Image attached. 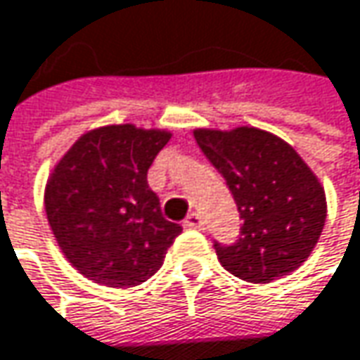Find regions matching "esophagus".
Returning <instances> with one entry per match:
<instances>
[{"mask_svg": "<svg viewBox=\"0 0 360 360\" xmlns=\"http://www.w3.org/2000/svg\"><path fill=\"white\" fill-rule=\"evenodd\" d=\"M203 220H201V216L198 214H189L185 220H183V228H189V230H203Z\"/></svg>", "mask_w": 360, "mask_h": 360, "instance_id": "1", "label": "esophagus"}]
</instances>
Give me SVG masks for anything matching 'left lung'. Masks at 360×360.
<instances>
[{
    "mask_svg": "<svg viewBox=\"0 0 360 360\" xmlns=\"http://www.w3.org/2000/svg\"><path fill=\"white\" fill-rule=\"evenodd\" d=\"M193 136L226 179L243 220L236 243L214 240L224 269L250 283L295 271L326 222V195L311 169L285 140L259 128L195 130Z\"/></svg>",
    "mask_w": 360,
    "mask_h": 360,
    "instance_id": "obj_1",
    "label": "left lung"
}]
</instances>
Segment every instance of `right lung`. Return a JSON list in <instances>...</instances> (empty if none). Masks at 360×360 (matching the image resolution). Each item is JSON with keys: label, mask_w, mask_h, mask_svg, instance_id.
Segmentation results:
<instances>
[{"label": "right lung", "mask_w": 360, "mask_h": 360, "mask_svg": "<svg viewBox=\"0 0 360 360\" xmlns=\"http://www.w3.org/2000/svg\"><path fill=\"white\" fill-rule=\"evenodd\" d=\"M169 138L132 124L103 126L83 134L54 167L44 191L46 218L60 250L87 279L140 285L181 234L146 181Z\"/></svg>", "instance_id": "obj_1"}]
</instances>
